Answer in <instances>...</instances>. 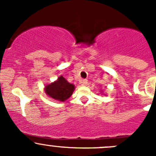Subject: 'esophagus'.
<instances>
[{
    "mask_svg": "<svg viewBox=\"0 0 156 156\" xmlns=\"http://www.w3.org/2000/svg\"><path fill=\"white\" fill-rule=\"evenodd\" d=\"M80 83L81 84V85H87V79H82L80 81Z\"/></svg>",
    "mask_w": 156,
    "mask_h": 156,
    "instance_id": "esophagus-1",
    "label": "esophagus"
}]
</instances>
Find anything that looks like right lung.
Returning <instances> with one entry per match:
<instances>
[{
    "instance_id": "right-lung-1",
    "label": "right lung",
    "mask_w": 156,
    "mask_h": 156,
    "mask_svg": "<svg viewBox=\"0 0 156 156\" xmlns=\"http://www.w3.org/2000/svg\"><path fill=\"white\" fill-rule=\"evenodd\" d=\"M75 85L70 84L62 76H59L54 82L45 86L44 91L48 97L58 101L64 102L72 96Z\"/></svg>"
}]
</instances>
